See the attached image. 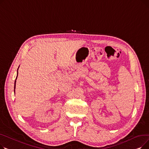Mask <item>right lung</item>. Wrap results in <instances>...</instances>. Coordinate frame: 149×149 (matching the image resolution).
Returning <instances> with one entry per match:
<instances>
[{
  "mask_svg": "<svg viewBox=\"0 0 149 149\" xmlns=\"http://www.w3.org/2000/svg\"><path fill=\"white\" fill-rule=\"evenodd\" d=\"M19 68L17 69V77H16V79H15V80L14 81V94H15V83H16V80H17V76H18V69H19Z\"/></svg>",
  "mask_w": 149,
  "mask_h": 149,
  "instance_id": "add662e5",
  "label": "right lung"
}]
</instances>
